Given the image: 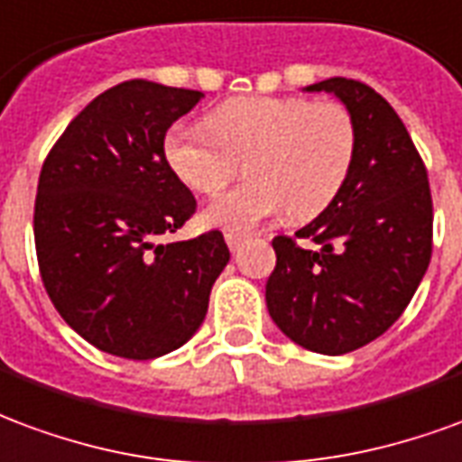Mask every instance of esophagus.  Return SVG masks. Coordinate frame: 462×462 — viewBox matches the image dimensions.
<instances>
[{
    "mask_svg": "<svg viewBox=\"0 0 462 462\" xmlns=\"http://www.w3.org/2000/svg\"><path fill=\"white\" fill-rule=\"evenodd\" d=\"M245 241V236H241V234H234V231H228L226 234V244H228V248H231V251H238V248H241V244H244Z\"/></svg>",
    "mask_w": 462,
    "mask_h": 462,
    "instance_id": "esophagus-1",
    "label": "esophagus"
}]
</instances>
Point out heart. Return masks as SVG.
<instances>
[{
	"instance_id": "heart-1",
	"label": "heart",
	"mask_w": 462,
	"mask_h": 462,
	"mask_svg": "<svg viewBox=\"0 0 462 462\" xmlns=\"http://www.w3.org/2000/svg\"><path fill=\"white\" fill-rule=\"evenodd\" d=\"M356 157V127L339 103L251 96L218 106L207 130L171 125L164 160L191 191L214 197L248 160V184L211 201L201 221L251 231L291 207L312 218L339 197Z\"/></svg>"
}]
</instances>
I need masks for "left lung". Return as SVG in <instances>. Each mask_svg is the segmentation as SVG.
Wrapping results in <instances>:
<instances>
[{
	"instance_id": "1",
	"label": "left lung",
	"mask_w": 462,
	"mask_h": 462,
	"mask_svg": "<svg viewBox=\"0 0 462 462\" xmlns=\"http://www.w3.org/2000/svg\"><path fill=\"white\" fill-rule=\"evenodd\" d=\"M308 93H332L356 127V157L339 197L295 237L275 236L265 305L285 337L318 355H346L383 335L413 298L430 263L429 174L409 130L365 83L328 79Z\"/></svg>"
}]
</instances>
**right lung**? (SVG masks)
Here are the masks:
<instances>
[{
    "mask_svg": "<svg viewBox=\"0 0 462 462\" xmlns=\"http://www.w3.org/2000/svg\"><path fill=\"white\" fill-rule=\"evenodd\" d=\"M201 97L125 80L83 107L43 162L33 207L43 288L60 318L107 355L180 349L231 258L221 231L157 244L197 208L164 160V134Z\"/></svg>",
    "mask_w": 462,
    "mask_h": 462,
    "instance_id": "add662e5",
    "label": "right lung"
}]
</instances>
